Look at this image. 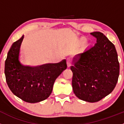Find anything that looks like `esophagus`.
<instances>
[{
    "label": "esophagus",
    "instance_id": "34e87169",
    "mask_svg": "<svg viewBox=\"0 0 124 124\" xmlns=\"http://www.w3.org/2000/svg\"><path fill=\"white\" fill-rule=\"evenodd\" d=\"M72 61H73V59L71 57H68L67 59V63L68 67H70L72 64Z\"/></svg>",
    "mask_w": 124,
    "mask_h": 124
}]
</instances>
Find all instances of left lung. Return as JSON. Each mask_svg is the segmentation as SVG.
Segmentation results:
<instances>
[{
	"label": "left lung",
	"mask_w": 124,
	"mask_h": 124,
	"mask_svg": "<svg viewBox=\"0 0 124 124\" xmlns=\"http://www.w3.org/2000/svg\"><path fill=\"white\" fill-rule=\"evenodd\" d=\"M97 39L93 46L74 57L72 86L79 99L96 102L111 93L119 75V63L112 42L101 32L91 33Z\"/></svg>",
	"instance_id": "left-lung-1"
}]
</instances>
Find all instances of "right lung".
<instances>
[{
	"mask_svg": "<svg viewBox=\"0 0 124 124\" xmlns=\"http://www.w3.org/2000/svg\"><path fill=\"white\" fill-rule=\"evenodd\" d=\"M23 37L13 43L8 53L5 63L6 81L12 93L22 100L39 102L50 96L56 79L67 68L66 60L39 67L23 65L19 59Z\"/></svg>",
	"mask_w": 124,
	"mask_h": 124,
	"instance_id": "obj_1",
	"label": "right lung"
}]
</instances>
